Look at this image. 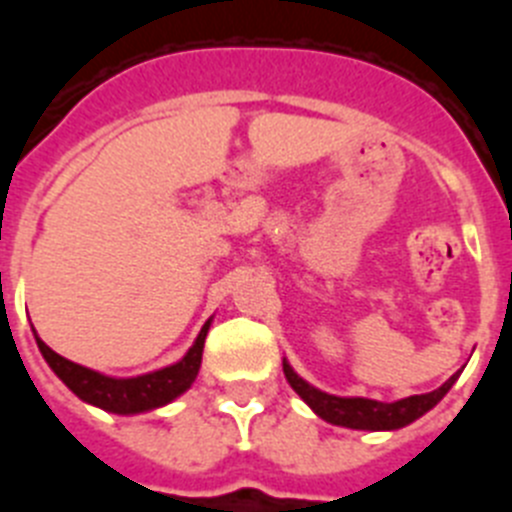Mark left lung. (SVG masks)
<instances>
[{
	"instance_id": "8db88e82",
	"label": "left lung",
	"mask_w": 512,
	"mask_h": 512,
	"mask_svg": "<svg viewBox=\"0 0 512 512\" xmlns=\"http://www.w3.org/2000/svg\"><path fill=\"white\" fill-rule=\"evenodd\" d=\"M284 377L292 384V390L302 397V400L315 410L323 420L333 425H343V428H356V431H395L402 425L413 423L420 415H425L431 408H436L443 395L451 390V384L456 382L459 372L443 382L438 390L425 392V395L405 397L397 402H379V400H366V397H336L328 392L315 390L312 384L305 379L297 377L295 369L284 361Z\"/></svg>"
}]
</instances>
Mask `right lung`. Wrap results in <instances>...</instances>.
Wrapping results in <instances>:
<instances>
[{
  "label": "right lung",
  "mask_w": 512,
  "mask_h": 512,
  "mask_svg": "<svg viewBox=\"0 0 512 512\" xmlns=\"http://www.w3.org/2000/svg\"><path fill=\"white\" fill-rule=\"evenodd\" d=\"M207 330H210V320L202 325L200 336H197V341H194V346L189 348L182 361H176V364L166 366V369H158V372L140 374V377L130 379L104 377V374L92 372L87 366L74 364V361L58 356L38 336H35V341H38L40 354H43L48 366L56 372V377L76 397H81L89 405H97V408L107 410V413L133 415L161 408V405H166V402H171L174 397H179L182 392H187L192 387V382L197 379V372H200Z\"/></svg>",
  "instance_id": "add662e5"
}]
</instances>
